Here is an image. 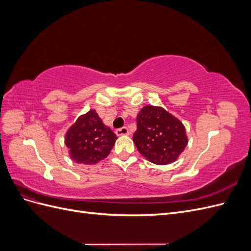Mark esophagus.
Masks as SVG:
<instances>
[{
  "label": "esophagus",
  "instance_id": "esophagus-1",
  "mask_svg": "<svg viewBox=\"0 0 251 251\" xmlns=\"http://www.w3.org/2000/svg\"><path fill=\"white\" fill-rule=\"evenodd\" d=\"M116 135L117 136L130 135V131H128V128L126 126H124V127H121V128H118V130H116Z\"/></svg>",
  "mask_w": 251,
  "mask_h": 251
}]
</instances>
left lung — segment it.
<instances>
[{
    "mask_svg": "<svg viewBox=\"0 0 251 251\" xmlns=\"http://www.w3.org/2000/svg\"><path fill=\"white\" fill-rule=\"evenodd\" d=\"M133 141L139 153L151 163L175 162L184 151L188 138L184 125L173 114L157 105H144L137 115Z\"/></svg>",
    "mask_w": 251,
    "mask_h": 251,
    "instance_id": "8db88e82",
    "label": "left lung"
}]
</instances>
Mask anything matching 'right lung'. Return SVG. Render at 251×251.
Returning a JSON list of instances; mask_svg holds the SVG:
<instances>
[{"label": "right lung", "instance_id": "obj_1", "mask_svg": "<svg viewBox=\"0 0 251 251\" xmlns=\"http://www.w3.org/2000/svg\"><path fill=\"white\" fill-rule=\"evenodd\" d=\"M117 137L94 109L80 115L68 128L65 144L73 161L96 164L107 158Z\"/></svg>", "mask_w": 251, "mask_h": 251}]
</instances>
